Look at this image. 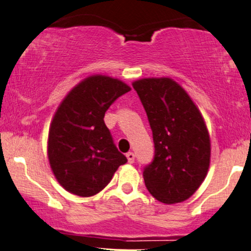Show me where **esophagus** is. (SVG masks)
I'll list each match as a JSON object with an SVG mask.
<instances>
[{"instance_id": "esophagus-1", "label": "esophagus", "mask_w": 251, "mask_h": 251, "mask_svg": "<svg viewBox=\"0 0 251 251\" xmlns=\"http://www.w3.org/2000/svg\"><path fill=\"white\" fill-rule=\"evenodd\" d=\"M126 158H128L129 164H133V161H135V153L133 152H128L126 153Z\"/></svg>"}]
</instances>
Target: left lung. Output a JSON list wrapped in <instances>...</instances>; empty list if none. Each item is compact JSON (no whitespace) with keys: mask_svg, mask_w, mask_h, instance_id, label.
Returning <instances> with one entry per match:
<instances>
[{"mask_svg":"<svg viewBox=\"0 0 251 251\" xmlns=\"http://www.w3.org/2000/svg\"><path fill=\"white\" fill-rule=\"evenodd\" d=\"M132 86L153 135V160L143 171L146 188L165 204L188 200L210 166V137L201 114L171 78H144Z\"/></svg>","mask_w":251,"mask_h":251,"instance_id":"left-lung-1","label":"left lung"}]
</instances>
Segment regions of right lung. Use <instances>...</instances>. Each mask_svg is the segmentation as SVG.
Returning <instances> with one entry per match:
<instances>
[{"label":"right lung","mask_w":251,"mask_h":251,"mask_svg":"<svg viewBox=\"0 0 251 251\" xmlns=\"http://www.w3.org/2000/svg\"><path fill=\"white\" fill-rule=\"evenodd\" d=\"M130 90L121 80L97 75L75 86L61 102L50 128L48 159L58 183L69 193L93 196L128 161L114 144L103 118Z\"/></svg>","instance_id":"right-lung-1"}]
</instances>
